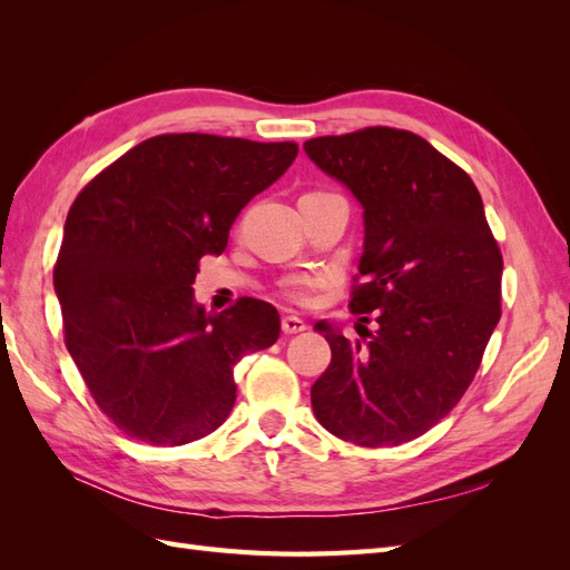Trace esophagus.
<instances>
[{
	"mask_svg": "<svg viewBox=\"0 0 570 570\" xmlns=\"http://www.w3.org/2000/svg\"><path fill=\"white\" fill-rule=\"evenodd\" d=\"M281 325H283V333L285 335H297V333L306 331V323L302 318H297V316H283Z\"/></svg>",
	"mask_w": 570,
	"mask_h": 570,
	"instance_id": "34e87169",
	"label": "esophagus"
}]
</instances>
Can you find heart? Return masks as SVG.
I'll return each mask as SVG.
<instances>
[{
	"label": "heart",
	"mask_w": 570,
	"mask_h": 570,
	"mask_svg": "<svg viewBox=\"0 0 570 570\" xmlns=\"http://www.w3.org/2000/svg\"><path fill=\"white\" fill-rule=\"evenodd\" d=\"M316 285H318V283L312 281V278H289V281L285 283V295H287L292 302H297V304H308V302H312V289H314Z\"/></svg>",
	"instance_id": "1"
}]
</instances>
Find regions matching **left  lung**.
Wrapping results in <instances>:
<instances>
[{
  "label": "left lung",
  "mask_w": 570,
  "mask_h": 570,
  "mask_svg": "<svg viewBox=\"0 0 570 570\" xmlns=\"http://www.w3.org/2000/svg\"><path fill=\"white\" fill-rule=\"evenodd\" d=\"M304 151L364 206L350 308L377 323L361 340L316 323L333 358L312 387L314 413L358 446L411 442L473 383L502 316V252L469 174L423 137L373 126Z\"/></svg>",
  "instance_id": "1"
}]
</instances>
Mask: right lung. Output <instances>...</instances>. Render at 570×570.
I'll return each instance as SVG.
<instances>
[{"mask_svg": "<svg viewBox=\"0 0 570 570\" xmlns=\"http://www.w3.org/2000/svg\"><path fill=\"white\" fill-rule=\"evenodd\" d=\"M295 142L168 132L135 145L71 204L55 264L66 350L101 413L132 440L206 438L235 404L233 366L281 335L275 306L206 314L199 258L223 254L247 202L295 161Z\"/></svg>", "mask_w": 570, "mask_h": 570, "instance_id": "right-lung-1", "label": "right lung"}]
</instances>
